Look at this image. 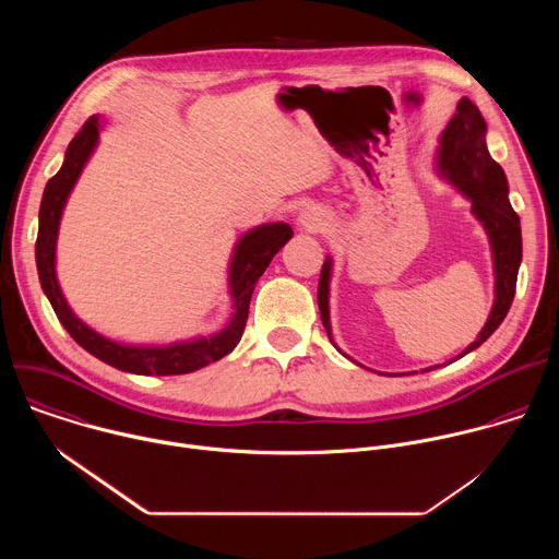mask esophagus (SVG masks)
Masks as SVG:
<instances>
[{"label": "esophagus", "instance_id": "34e87169", "mask_svg": "<svg viewBox=\"0 0 559 559\" xmlns=\"http://www.w3.org/2000/svg\"><path fill=\"white\" fill-rule=\"evenodd\" d=\"M300 225L309 231H318V229L325 227V218L321 214H316V212H302L300 214Z\"/></svg>", "mask_w": 559, "mask_h": 559}]
</instances>
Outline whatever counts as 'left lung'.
Here are the masks:
<instances>
[{"label":"left lung","instance_id":"obj_1","mask_svg":"<svg viewBox=\"0 0 559 559\" xmlns=\"http://www.w3.org/2000/svg\"><path fill=\"white\" fill-rule=\"evenodd\" d=\"M438 170L449 179L468 201L471 212L477 216L489 234L493 252L496 274V300L489 321L477 334V338L457 356L480 347L504 321L511 309L518 283V270L522 263V229L520 216L509 203V183L500 164H496L487 150V123L477 106L462 97L455 115L447 123L438 147ZM330 274L332 259H325L318 281V309H321L323 325L332 341L330 325ZM455 358V360H457ZM433 369V367H429ZM423 369V371H429Z\"/></svg>","mask_w":559,"mask_h":559}]
</instances>
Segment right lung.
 <instances>
[{
  "label": "right lung",
  "mask_w": 559,
  "mask_h": 559,
  "mask_svg": "<svg viewBox=\"0 0 559 559\" xmlns=\"http://www.w3.org/2000/svg\"><path fill=\"white\" fill-rule=\"evenodd\" d=\"M99 139L97 117L88 119L84 128L74 134L66 150L63 166L59 173L46 183L41 205H39V231L35 243L37 274L44 294L48 296L59 323L63 330L82 345L88 354L104 360L110 367H117L128 373L141 376H181L197 371L210 362L227 356L238 341L243 336L250 300L257 287V281L263 276L272 259L278 250L294 236L287 223H265L238 238V243L229 263V292L234 300V313L229 323L210 338H194L190 343H175L166 347H134L121 345L104 338L84 325L68 307L55 274V248H57V231L63 205L68 201L70 190L74 188L79 175H82L88 156L93 154Z\"/></svg>",
  "instance_id": "1"
}]
</instances>
